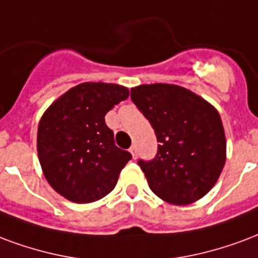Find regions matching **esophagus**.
I'll return each instance as SVG.
<instances>
[{"instance_id": "obj_1", "label": "esophagus", "mask_w": 258, "mask_h": 258, "mask_svg": "<svg viewBox=\"0 0 258 258\" xmlns=\"http://www.w3.org/2000/svg\"><path fill=\"white\" fill-rule=\"evenodd\" d=\"M130 153H131V156H133V158H137V156H138V153H137V146H131L130 148Z\"/></svg>"}]
</instances>
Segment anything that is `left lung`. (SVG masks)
<instances>
[{
	"instance_id": "1",
	"label": "left lung",
	"mask_w": 258,
	"mask_h": 258,
	"mask_svg": "<svg viewBox=\"0 0 258 258\" xmlns=\"http://www.w3.org/2000/svg\"><path fill=\"white\" fill-rule=\"evenodd\" d=\"M131 100L160 142L153 160L138 161L150 190L173 205L198 201L216 184L226 163L219 112L196 93L167 83L133 87Z\"/></svg>"
}]
</instances>
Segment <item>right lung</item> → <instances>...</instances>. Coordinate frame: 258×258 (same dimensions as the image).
Here are the masks:
<instances>
[{
  "label": "right lung",
  "mask_w": 258,
  "mask_h": 258,
  "mask_svg": "<svg viewBox=\"0 0 258 258\" xmlns=\"http://www.w3.org/2000/svg\"><path fill=\"white\" fill-rule=\"evenodd\" d=\"M128 95L124 86L86 82L64 93L42 114L38 158L49 184L64 198L89 204L114 188L131 154L114 145L105 114Z\"/></svg>",
  "instance_id": "right-lung-1"
}]
</instances>
